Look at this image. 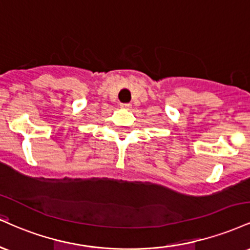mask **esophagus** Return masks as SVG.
<instances>
[{
	"mask_svg": "<svg viewBox=\"0 0 250 250\" xmlns=\"http://www.w3.org/2000/svg\"><path fill=\"white\" fill-rule=\"evenodd\" d=\"M121 108L122 109H130L131 108V104H130V103H122Z\"/></svg>",
	"mask_w": 250,
	"mask_h": 250,
	"instance_id": "esophagus-1",
	"label": "esophagus"
}]
</instances>
